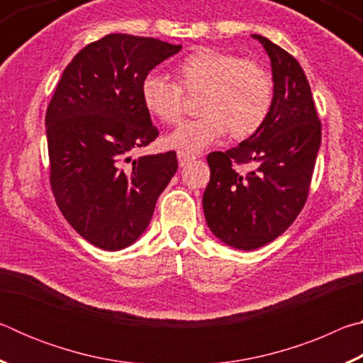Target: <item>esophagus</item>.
I'll use <instances>...</instances> for the list:
<instances>
[{
  "label": "esophagus",
  "mask_w": 363,
  "mask_h": 363,
  "mask_svg": "<svg viewBox=\"0 0 363 363\" xmlns=\"http://www.w3.org/2000/svg\"><path fill=\"white\" fill-rule=\"evenodd\" d=\"M194 155H190V153L186 152H177V162H179V167H186L189 162H192Z\"/></svg>",
  "instance_id": "esophagus-1"
}]
</instances>
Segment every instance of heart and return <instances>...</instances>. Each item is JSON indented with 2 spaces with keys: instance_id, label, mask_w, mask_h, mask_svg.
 <instances>
[{
  "instance_id": "obj_1",
  "label": "heart",
  "mask_w": 363,
  "mask_h": 363,
  "mask_svg": "<svg viewBox=\"0 0 363 363\" xmlns=\"http://www.w3.org/2000/svg\"><path fill=\"white\" fill-rule=\"evenodd\" d=\"M177 83L150 72L140 83L147 112L164 125L179 123L186 97L201 96L199 118L186 121L167 138L181 152H200L227 133L243 140L256 134L274 106V78L266 67L219 49H199L176 65Z\"/></svg>"
}]
</instances>
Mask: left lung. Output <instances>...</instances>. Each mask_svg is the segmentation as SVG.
<instances>
[{"mask_svg": "<svg viewBox=\"0 0 363 363\" xmlns=\"http://www.w3.org/2000/svg\"><path fill=\"white\" fill-rule=\"evenodd\" d=\"M253 38L270 59L274 106L256 134L206 157L211 177L203 194L210 230L220 242L245 251L275 240L298 218L322 140L311 86L298 60L266 36ZM237 164H251L254 169L242 175Z\"/></svg>", "mask_w": 363, "mask_h": 363, "instance_id": "left-lung-1", "label": "left lung"}]
</instances>
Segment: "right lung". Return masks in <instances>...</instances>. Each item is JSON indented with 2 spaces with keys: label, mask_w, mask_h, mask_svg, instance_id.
I'll return each mask as SVG.
<instances>
[{
  "label": "right lung",
  "mask_w": 363,
  "mask_h": 363,
  "mask_svg": "<svg viewBox=\"0 0 363 363\" xmlns=\"http://www.w3.org/2000/svg\"><path fill=\"white\" fill-rule=\"evenodd\" d=\"M181 46L110 33L67 65L46 110L51 189L64 218L107 251L130 247L149 225L177 171L176 152L131 158L158 136L140 99L144 77Z\"/></svg>",
  "instance_id": "1"
}]
</instances>
